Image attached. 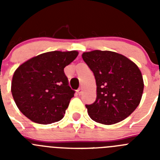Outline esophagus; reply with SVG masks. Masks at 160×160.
<instances>
[{"label": "esophagus", "mask_w": 160, "mask_h": 160, "mask_svg": "<svg viewBox=\"0 0 160 160\" xmlns=\"http://www.w3.org/2000/svg\"><path fill=\"white\" fill-rule=\"evenodd\" d=\"M77 93L79 94V95H80V94H81L82 93V88L78 89V90H77Z\"/></svg>", "instance_id": "34e87169"}]
</instances>
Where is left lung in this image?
I'll list each match as a JSON object with an SVG mask.
<instances>
[{"instance_id": "left-lung-1", "label": "left lung", "mask_w": 160, "mask_h": 160, "mask_svg": "<svg viewBox=\"0 0 160 160\" xmlns=\"http://www.w3.org/2000/svg\"><path fill=\"white\" fill-rule=\"evenodd\" d=\"M82 59L94 73L97 86L95 102L86 105L89 116L106 125L128 118L138 106L143 92V80L138 66L112 51L85 52Z\"/></svg>"}]
</instances>
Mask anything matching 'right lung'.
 <instances>
[{
    "mask_svg": "<svg viewBox=\"0 0 160 160\" xmlns=\"http://www.w3.org/2000/svg\"><path fill=\"white\" fill-rule=\"evenodd\" d=\"M78 51H51L22 64L12 76L11 91L20 111L32 122L50 124L64 117L75 93L69 86L64 68Z\"/></svg>",
    "mask_w": 160,
    "mask_h": 160,
    "instance_id": "obj_1",
    "label": "right lung"
}]
</instances>
